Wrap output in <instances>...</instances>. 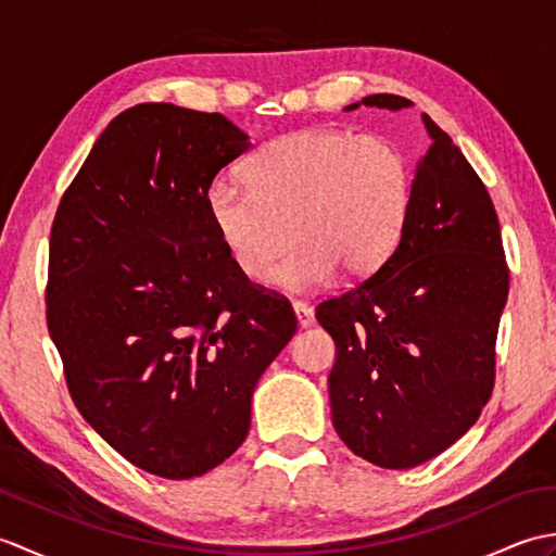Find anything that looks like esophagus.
Returning <instances> with one entry per match:
<instances>
[{"mask_svg": "<svg viewBox=\"0 0 556 556\" xmlns=\"http://www.w3.org/2000/svg\"><path fill=\"white\" fill-rule=\"evenodd\" d=\"M291 305H293V313H296L299 325L301 327H311L313 325V308H311V305L303 303V301H293Z\"/></svg>", "mask_w": 556, "mask_h": 556, "instance_id": "34e87169", "label": "esophagus"}]
</instances>
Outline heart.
<instances>
[{"label":"heart","mask_w":556,"mask_h":556,"mask_svg":"<svg viewBox=\"0 0 556 556\" xmlns=\"http://www.w3.org/2000/svg\"><path fill=\"white\" fill-rule=\"evenodd\" d=\"M243 179L210 186L212 227L248 279H265L299 239L271 275L293 291L325 287L339 269L372 275L394 253L413 195V164L396 140L334 126L269 140Z\"/></svg>","instance_id":"heart-1"}]
</instances>
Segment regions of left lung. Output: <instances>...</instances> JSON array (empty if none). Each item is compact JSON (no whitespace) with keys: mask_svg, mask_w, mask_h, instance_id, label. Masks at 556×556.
<instances>
[{"mask_svg":"<svg viewBox=\"0 0 556 556\" xmlns=\"http://www.w3.org/2000/svg\"><path fill=\"white\" fill-rule=\"evenodd\" d=\"M363 104L401 110L410 100L377 92ZM422 126L430 148L394 253L315 308L337 344L329 372L334 430L380 468L420 466L480 418L494 389V344L509 296L485 184L428 114Z\"/></svg>","mask_w":556,"mask_h":556,"instance_id":"obj_1","label":"left lung"}]
</instances>
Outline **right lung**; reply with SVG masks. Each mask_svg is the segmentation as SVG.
Here are the masks:
<instances>
[{"instance_id": "1", "label": "right lung", "mask_w": 556, "mask_h": 556, "mask_svg": "<svg viewBox=\"0 0 556 556\" xmlns=\"http://www.w3.org/2000/svg\"><path fill=\"white\" fill-rule=\"evenodd\" d=\"M248 148L217 112L136 104L52 222L45 313L68 394L104 442L167 480L241 446L260 375L296 332L291 303L233 265L207 215L212 181Z\"/></svg>"}]
</instances>
